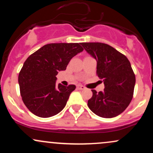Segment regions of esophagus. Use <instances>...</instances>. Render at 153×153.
I'll use <instances>...</instances> for the list:
<instances>
[{
    "label": "esophagus",
    "instance_id": "34e87169",
    "mask_svg": "<svg viewBox=\"0 0 153 153\" xmlns=\"http://www.w3.org/2000/svg\"><path fill=\"white\" fill-rule=\"evenodd\" d=\"M77 88H78V90H84V89H85V87L82 85H77Z\"/></svg>",
    "mask_w": 153,
    "mask_h": 153
}]
</instances>
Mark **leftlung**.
<instances>
[{"label":"left lung","instance_id":"left-lung-1","mask_svg":"<svg viewBox=\"0 0 153 153\" xmlns=\"http://www.w3.org/2000/svg\"><path fill=\"white\" fill-rule=\"evenodd\" d=\"M80 45L97 62L96 73L105 85L103 91L92 90L88 106L103 118H113L122 114L133 97L135 75L126 56L106 44L85 42Z\"/></svg>","mask_w":153,"mask_h":153}]
</instances>
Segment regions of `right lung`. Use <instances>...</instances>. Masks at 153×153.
Returning a JSON list of instances; mask_svg holds the SVG:
<instances>
[{
    "mask_svg": "<svg viewBox=\"0 0 153 153\" xmlns=\"http://www.w3.org/2000/svg\"><path fill=\"white\" fill-rule=\"evenodd\" d=\"M83 51L80 43H52L31 54L19 75L21 96L32 114L53 117L65 106L75 85L56 84V75L65 71L71 59Z\"/></svg>",
    "mask_w": 153,
    "mask_h": 153,
    "instance_id": "1",
    "label": "right lung"
}]
</instances>
